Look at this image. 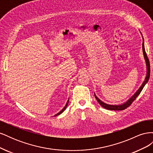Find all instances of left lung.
Segmentation results:
<instances>
[{
	"instance_id": "left-lung-1",
	"label": "left lung",
	"mask_w": 153,
	"mask_h": 153,
	"mask_svg": "<svg viewBox=\"0 0 153 153\" xmlns=\"http://www.w3.org/2000/svg\"><path fill=\"white\" fill-rule=\"evenodd\" d=\"M142 50H143V57H144L145 59V61L146 62V66H147V75L146 77L145 78V80L143 81V84H142V85L140 86V87L139 88V89H138L136 92L135 94H134L131 98L128 100L126 103H124L122 105H108V104H106L104 102H103L102 101H101L98 97L96 96V94H94V96L96 99V100L98 101V102L100 103V105L102 106V107L107 109V110H123L124 109H126V108H128L129 105H131V103L133 102L134 100H135L137 98V96L140 94V93L141 92V91H142L143 87L145 86V85L147 84L148 80L149 79V77H150V63H149V59H148L147 56V54L146 53V50H145V48H144V43H143V41L142 43Z\"/></svg>"
}]
</instances>
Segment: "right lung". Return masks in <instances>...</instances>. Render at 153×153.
Listing matches in <instances>:
<instances>
[{"label":"right lung","instance_id":"add662e5","mask_svg":"<svg viewBox=\"0 0 153 153\" xmlns=\"http://www.w3.org/2000/svg\"><path fill=\"white\" fill-rule=\"evenodd\" d=\"M68 103H69V100L68 101V102H67V103L66 104V105H65V106H64V107L63 108V109L61 111V112H59L58 114H57L56 115H54V116H57V115H59V114H62L63 112H64V110H66V107H67V106H68Z\"/></svg>","mask_w":153,"mask_h":153}]
</instances>
